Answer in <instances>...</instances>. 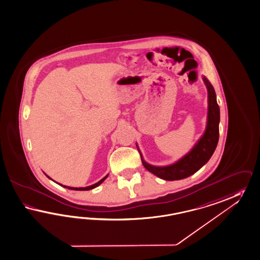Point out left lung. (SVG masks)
<instances>
[{
	"instance_id": "8db88e82",
	"label": "left lung",
	"mask_w": 260,
	"mask_h": 260,
	"mask_svg": "<svg viewBox=\"0 0 260 260\" xmlns=\"http://www.w3.org/2000/svg\"><path fill=\"white\" fill-rule=\"evenodd\" d=\"M208 94V111H207V128L199 141L195 144L190 152L186 153L177 162L165 167L153 166L144 161L141 153L143 166L150 173L161 179L173 181L186 178L199 171L212 156L219 141V123H220V107L216 100L214 87L206 77L203 78ZM138 146V145H137ZM140 151V150H139Z\"/></svg>"
}]
</instances>
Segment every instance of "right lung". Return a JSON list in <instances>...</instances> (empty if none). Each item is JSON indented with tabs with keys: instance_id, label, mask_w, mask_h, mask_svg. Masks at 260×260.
Instances as JSON below:
<instances>
[{
	"instance_id": "1",
	"label": "right lung",
	"mask_w": 260,
	"mask_h": 260,
	"mask_svg": "<svg viewBox=\"0 0 260 260\" xmlns=\"http://www.w3.org/2000/svg\"><path fill=\"white\" fill-rule=\"evenodd\" d=\"M48 176V175H47ZM108 176V174L106 175L103 179L100 180L98 183H96V184H94V185H91V186H86V187H72V186H63V185H61L59 184L60 186H64V187H68L69 189H74V190H89V189H92V188H95L96 186H99L101 185L105 180L107 179V177ZM49 177V176H48ZM50 178V177H49ZM51 179V178H50Z\"/></svg>"
}]
</instances>
